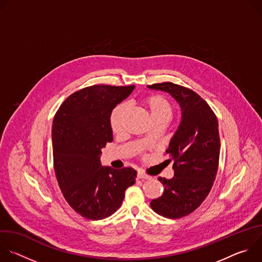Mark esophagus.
<instances>
[{"label":"esophagus","instance_id":"34e87169","mask_svg":"<svg viewBox=\"0 0 262 262\" xmlns=\"http://www.w3.org/2000/svg\"><path fill=\"white\" fill-rule=\"evenodd\" d=\"M137 178L138 179H151L152 177L150 175H147L143 172H138V175H137Z\"/></svg>","mask_w":262,"mask_h":262}]
</instances>
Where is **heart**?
<instances>
[{
	"instance_id": "heart-1",
	"label": "heart",
	"mask_w": 262,
	"mask_h": 262,
	"mask_svg": "<svg viewBox=\"0 0 262 262\" xmlns=\"http://www.w3.org/2000/svg\"><path fill=\"white\" fill-rule=\"evenodd\" d=\"M144 103L149 111L152 120L158 119H170L173 114L172 104L162 95L152 94L149 95L144 99ZM127 110V104L124 102L118 103L113 107L110 114V126L111 129L115 134H119L122 132V120L125 112Z\"/></svg>"
}]
</instances>
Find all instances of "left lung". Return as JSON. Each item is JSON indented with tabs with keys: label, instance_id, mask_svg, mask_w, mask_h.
Here are the masks:
<instances>
[{
	"label": "left lung",
	"instance_id": "8db88e82",
	"mask_svg": "<svg viewBox=\"0 0 262 262\" xmlns=\"http://www.w3.org/2000/svg\"><path fill=\"white\" fill-rule=\"evenodd\" d=\"M169 92L180 104L182 118L167 152L174 177H159L164 193L150 202L160 215L180 219L196 210L209 194L219 168L221 141L214 112L195 91L171 82L148 85Z\"/></svg>",
	"mask_w": 262,
	"mask_h": 262
}]
</instances>
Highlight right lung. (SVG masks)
Listing matches in <instances>:
<instances>
[{"label":"right lung","mask_w":262,"mask_h":262,"mask_svg":"<svg viewBox=\"0 0 262 262\" xmlns=\"http://www.w3.org/2000/svg\"><path fill=\"white\" fill-rule=\"evenodd\" d=\"M130 86L93 85L69 95L53 121L54 169L70 207L88 220L113 214L135 183L130 167L103 168L101 148L113 141L110 114L134 90Z\"/></svg>","instance_id":"add662e5"}]
</instances>
